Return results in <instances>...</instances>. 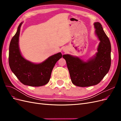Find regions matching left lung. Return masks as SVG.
<instances>
[{"mask_svg":"<svg viewBox=\"0 0 121 121\" xmlns=\"http://www.w3.org/2000/svg\"><path fill=\"white\" fill-rule=\"evenodd\" d=\"M94 28L100 43L96 56L84 61L78 57L69 54L63 55L72 82L79 87L97 85L108 72L111 65V45L101 24L94 23Z\"/></svg>","mask_w":121,"mask_h":121,"instance_id":"obj_1","label":"left lung"}]
</instances>
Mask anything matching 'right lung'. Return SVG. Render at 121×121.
Listing matches in <instances>:
<instances>
[{"label": "right lung", "mask_w": 121, "mask_h": 121, "mask_svg": "<svg viewBox=\"0 0 121 121\" xmlns=\"http://www.w3.org/2000/svg\"><path fill=\"white\" fill-rule=\"evenodd\" d=\"M20 23L16 34L12 38L9 47V67L19 81L25 85L38 87L43 86L49 81L52 69L62 57L60 52L49 57L42 63L36 64L22 56L19 46Z\"/></svg>", "instance_id": "obj_1"}]
</instances>
